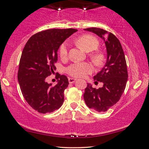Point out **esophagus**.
Here are the masks:
<instances>
[{
	"mask_svg": "<svg viewBox=\"0 0 149 149\" xmlns=\"http://www.w3.org/2000/svg\"><path fill=\"white\" fill-rule=\"evenodd\" d=\"M69 82H70V84H73L75 82V81L76 80V79H74V78H69Z\"/></svg>",
	"mask_w": 149,
	"mask_h": 149,
	"instance_id": "esophagus-1",
	"label": "esophagus"
}]
</instances>
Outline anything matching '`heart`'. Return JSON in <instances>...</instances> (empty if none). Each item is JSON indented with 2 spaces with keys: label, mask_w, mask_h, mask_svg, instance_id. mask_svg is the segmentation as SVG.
Instances as JSON below:
<instances>
[{
  "label": "heart",
  "mask_w": 149,
  "mask_h": 149,
  "mask_svg": "<svg viewBox=\"0 0 149 149\" xmlns=\"http://www.w3.org/2000/svg\"><path fill=\"white\" fill-rule=\"evenodd\" d=\"M76 45L86 52H91L97 49L99 41L95 36L91 34H84L75 40ZM59 56L62 60H65L68 56V45L63 43L59 48ZM91 58L96 65H100L104 61V55L99 51H96L91 54ZM93 66L87 62H76L72 63L66 69L68 74L74 77H82L91 74Z\"/></svg>",
  "instance_id": "b5f03b06"
}]
</instances>
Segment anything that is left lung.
<instances>
[{
	"label": "left lung",
	"mask_w": 149,
	"mask_h": 149,
	"mask_svg": "<svg viewBox=\"0 0 149 149\" xmlns=\"http://www.w3.org/2000/svg\"><path fill=\"white\" fill-rule=\"evenodd\" d=\"M85 30L94 32L104 40L107 60L102 70L94 76L95 82L103 83L102 87L96 89L88 84L84 98L90 109L105 112L119 101L125 88L128 74L125 54L120 42L111 32L98 28Z\"/></svg>",
	"instance_id": "obj_1"
}]
</instances>
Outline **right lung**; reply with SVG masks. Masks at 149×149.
<instances>
[{
    "label": "right lung",
    "mask_w": 149,
    "mask_h": 149,
    "mask_svg": "<svg viewBox=\"0 0 149 149\" xmlns=\"http://www.w3.org/2000/svg\"><path fill=\"white\" fill-rule=\"evenodd\" d=\"M76 29H49L33 35L25 45L19 61L17 78L25 100L41 113L53 112L64 101L68 86L65 75L56 74L58 83L49 84L46 79L55 70L57 51Z\"/></svg>",
    "instance_id": "add662e5"
}]
</instances>
